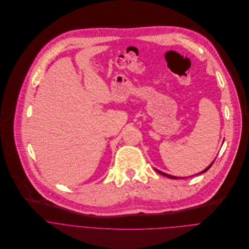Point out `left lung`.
<instances>
[{
  "label": "left lung",
  "instance_id": "8db88e82",
  "mask_svg": "<svg viewBox=\"0 0 249 249\" xmlns=\"http://www.w3.org/2000/svg\"><path fill=\"white\" fill-rule=\"evenodd\" d=\"M222 143H223V142H222ZM214 160H215V158H214V159H213V162H212V163H211V164H210V165H209V166H208V167H207V168H206V169H205V170H203V171H202V172H200V173H198V174H197V175H201V174H203V173H205V172H207V171H208V170H209V169H210V168H211V166H212V165H213V162H214ZM155 171H156V172H157V173H158V174H160V175H162V176H164V177H167V178H172V179H180V178H178V177H175V176H171V175H168V174H166V173H163V172H161V171H159V170H156V169H155ZM197 175H195V176H197ZM195 176H191V177H189V178H192V177H195Z\"/></svg>",
  "mask_w": 249,
  "mask_h": 249
}]
</instances>
